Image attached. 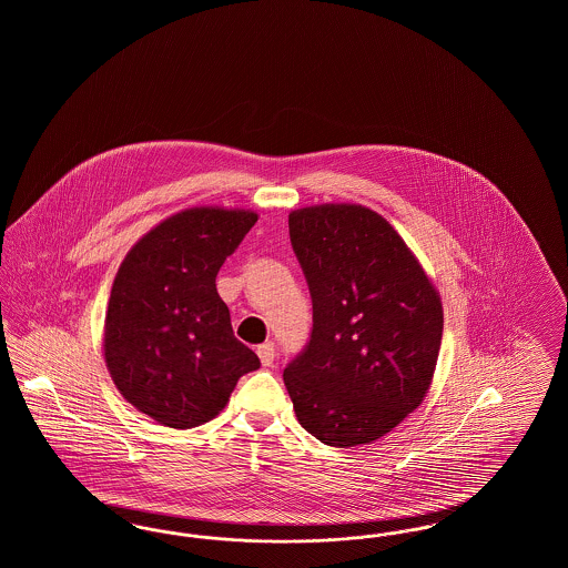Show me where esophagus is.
<instances>
[{"label": "esophagus", "instance_id": "obj_1", "mask_svg": "<svg viewBox=\"0 0 568 568\" xmlns=\"http://www.w3.org/2000/svg\"><path fill=\"white\" fill-rule=\"evenodd\" d=\"M257 355H260V359H262L264 366H272V364H274V357H276L274 345H272V343L260 345V347H257Z\"/></svg>", "mask_w": 568, "mask_h": 568}]
</instances>
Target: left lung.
Returning a JSON list of instances; mask_svg holds the SVG:
<instances>
[{
	"label": "left lung",
	"mask_w": 568,
	"mask_h": 568,
	"mask_svg": "<svg viewBox=\"0 0 568 568\" xmlns=\"http://www.w3.org/2000/svg\"><path fill=\"white\" fill-rule=\"evenodd\" d=\"M313 300V332L285 368L297 422L329 447L368 445L424 403L443 302L387 219L362 204L290 213Z\"/></svg>",
	"instance_id": "left-lung-1"
}]
</instances>
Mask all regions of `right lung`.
Segmentation results:
<instances>
[{"label": "right lung", "mask_w": 568, "mask_h": 568, "mask_svg": "<svg viewBox=\"0 0 568 568\" xmlns=\"http://www.w3.org/2000/svg\"><path fill=\"white\" fill-rule=\"evenodd\" d=\"M257 213L193 206L130 248L112 283L104 359L121 396L158 424L187 430L216 417L260 357L232 329L216 272Z\"/></svg>", "instance_id": "add662e5"}]
</instances>
